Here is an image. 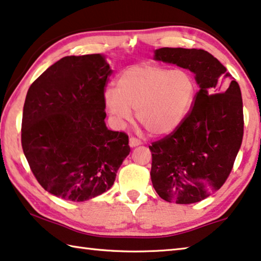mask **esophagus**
Instances as JSON below:
<instances>
[{
	"instance_id": "1",
	"label": "esophagus",
	"mask_w": 261,
	"mask_h": 261,
	"mask_svg": "<svg viewBox=\"0 0 261 261\" xmlns=\"http://www.w3.org/2000/svg\"><path fill=\"white\" fill-rule=\"evenodd\" d=\"M140 144H142V140H140V139L136 138V137H130V139H129V145H130L131 147H136V146L140 145Z\"/></svg>"
}]
</instances>
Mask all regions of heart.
<instances>
[{
    "label": "heart",
    "instance_id": "1",
    "mask_svg": "<svg viewBox=\"0 0 261 261\" xmlns=\"http://www.w3.org/2000/svg\"><path fill=\"white\" fill-rule=\"evenodd\" d=\"M195 93V79L186 69L134 65L119 74L116 89H106L105 105L117 123L130 122L135 110L147 132L163 136L185 121Z\"/></svg>",
    "mask_w": 261,
    "mask_h": 261
}]
</instances>
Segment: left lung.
<instances>
[{
    "mask_svg": "<svg viewBox=\"0 0 261 261\" xmlns=\"http://www.w3.org/2000/svg\"><path fill=\"white\" fill-rule=\"evenodd\" d=\"M154 55L193 72L200 90L181 125L148 146L152 185L165 201L196 203L220 189L232 171L244 135L241 88L204 49L163 47Z\"/></svg>",
    "mask_w": 261,
    "mask_h": 261,
    "instance_id": "1",
    "label": "left lung"
}]
</instances>
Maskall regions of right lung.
<instances>
[{
    "label": "right lung",
    "mask_w": 261,
    "mask_h": 261,
    "mask_svg": "<svg viewBox=\"0 0 261 261\" xmlns=\"http://www.w3.org/2000/svg\"><path fill=\"white\" fill-rule=\"evenodd\" d=\"M111 73L101 55L64 57L28 90L24 155L41 187L64 200L82 202L107 192L130 153L125 132L105 122Z\"/></svg>",
    "instance_id": "right-lung-1"
}]
</instances>
